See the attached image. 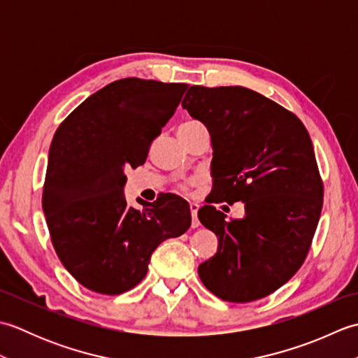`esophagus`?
<instances>
[{
    "instance_id": "obj_1",
    "label": "esophagus",
    "mask_w": 358,
    "mask_h": 358,
    "mask_svg": "<svg viewBox=\"0 0 358 358\" xmlns=\"http://www.w3.org/2000/svg\"><path fill=\"white\" fill-rule=\"evenodd\" d=\"M189 208H191V215H192V227H199L200 220H199V215H196V212H199V204L191 203L189 204Z\"/></svg>"
}]
</instances>
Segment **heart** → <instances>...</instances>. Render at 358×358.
<instances>
[{
	"label": "heart",
	"mask_w": 358,
	"mask_h": 358,
	"mask_svg": "<svg viewBox=\"0 0 358 358\" xmlns=\"http://www.w3.org/2000/svg\"><path fill=\"white\" fill-rule=\"evenodd\" d=\"M194 124H199V123H195V121H189V123H185V124H181L180 127H185V126H194Z\"/></svg>",
	"instance_id": "1"
}]
</instances>
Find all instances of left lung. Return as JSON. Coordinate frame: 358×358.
Here are the masks:
<instances>
[{
    "label": "left lung",
    "instance_id": "1",
    "mask_svg": "<svg viewBox=\"0 0 358 358\" xmlns=\"http://www.w3.org/2000/svg\"><path fill=\"white\" fill-rule=\"evenodd\" d=\"M181 106L210 135V203H245L243 218L224 220L209 204L199 210L218 237L199 275L224 301L263 299L300 269L320 220L323 183L313 141L292 112L241 86H191Z\"/></svg>",
    "mask_w": 358,
    "mask_h": 358
}]
</instances>
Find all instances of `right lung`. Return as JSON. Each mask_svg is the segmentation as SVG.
Listing matches in <instances>:
<instances>
[{
  "label": "right lung",
  "instance_id": "right-lung-1",
  "mask_svg": "<svg viewBox=\"0 0 358 358\" xmlns=\"http://www.w3.org/2000/svg\"><path fill=\"white\" fill-rule=\"evenodd\" d=\"M186 89L183 83L113 81L86 98L53 135L43 210L59 260L90 291L132 289L146 277L159 243L191 226V209L178 195H159L143 210L124 199L126 171L146 162Z\"/></svg>",
  "mask_w": 358,
  "mask_h": 358
}]
</instances>
